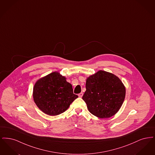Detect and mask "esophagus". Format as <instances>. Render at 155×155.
Here are the masks:
<instances>
[{
    "mask_svg": "<svg viewBox=\"0 0 155 155\" xmlns=\"http://www.w3.org/2000/svg\"><path fill=\"white\" fill-rule=\"evenodd\" d=\"M83 96V93L82 92H81V93H80L79 94H78V96L80 97H82Z\"/></svg>",
    "mask_w": 155,
    "mask_h": 155,
    "instance_id": "34e87169",
    "label": "esophagus"
}]
</instances>
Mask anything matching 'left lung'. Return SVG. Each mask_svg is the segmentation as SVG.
Masks as SVG:
<instances>
[{"label":"left lung","instance_id":"obj_1","mask_svg":"<svg viewBox=\"0 0 155 155\" xmlns=\"http://www.w3.org/2000/svg\"><path fill=\"white\" fill-rule=\"evenodd\" d=\"M125 96V87L118 77L101 70L87 79L82 99L93 115L109 118L119 110Z\"/></svg>","mask_w":155,"mask_h":155}]
</instances>
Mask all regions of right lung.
<instances>
[{
    "label": "right lung",
    "mask_w": 155,
    "mask_h": 155,
    "mask_svg": "<svg viewBox=\"0 0 155 155\" xmlns=\"http://www.w3.org/2000/svg\"><path fill=\"white\" fill-rule=\"evenodd\" d=\"M33 97L40 110L50 116L64 112L78 96L71 84L59 73L53 72L39 80L34 85Z\"/></svg>",
    "instance_id": "add662e5"
}]
</instances>
